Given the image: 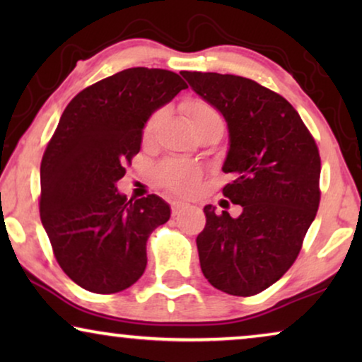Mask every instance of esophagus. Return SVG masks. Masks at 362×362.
Masks as SVG:
<instances>
[{"instance_id": "obj_1", "label": "esophagus", "mask_w": 362, "mask_h": 362, "mask_svg": "<svg viewBox=\"0 0 362 362\" xmlns=\"http://www.w3.org/2000/svg\"><path fill=\"white\" fill-rule=\"evenodd\" d=\"M185 207H187V204L186 202H181V201H173L171 202V211H173V214H177V212H181L182 209H185Z\"/></svg>"}]
</instances>
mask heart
I'll use <instances>...</instances> for the list:
<instances>
[{"mask_svg": "<svg viewBox=\"0 0 362 362\" xmlns=\"http://www.w3.org/2000/svg\"><path fill=\"white\" fill-rule=\"evenodd\" d=\"M182 113L187 118L192 132L199 130H224V122H222L221 113L211 105L209 102L201 100V98H191L181 105ZM160 113L155 112L148 117L143 125V138L148 140L155 132ZM158 180L168 189L176 192V194H189L194 189L197 181L201 180V170L196 165L187 161L168 160L161 163L156 170Z\"/></svg>", "mask_w": 362, "mask_h": 362, "instance_id": "obj_1", "label": "heart"}]
</instances>
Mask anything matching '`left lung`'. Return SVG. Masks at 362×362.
I'll list each match as a JSON object with an SVG mask.
<instances>
[{"label": "left lung", "mask_w": 362, "mask_h": 362, "mask_svg": "<svg viewBox=\"0 0 362 362\" xmlns=\"http://www.w3.org/2000/svg\"><path fill=\"white\" fill-rule=\"evenodd\" d=\"M192 90L226 118L229 151L222 171L234 181L222 194L242 206L239 217L204 207L197 235L201 270L214 288L260 293L293 265L320 206L318 146L298 112L250 78L181 72Z\"/></svg>", "instance_id": "1"}]
</instances>
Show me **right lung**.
I'll return each mask as SVG.
<instances>
[{
    "label": "right lung",
    "mask_w": 362,
    "mask_h": 362,
    "mask_svg": "<svg viewBox=\"0 0 362 362\" xmlns=\"http://www.w3.org/2000/svg\"><path fill=\"white\" fill-rule=\"evenodd\" d=\"M187 88L165 69L132 67L83 88L64 110L41 161L39 212L66 275L118 293L146 269V240L170 219L160 196L127 199L117 181L140 151L143 125Z\"/></svg>",
    "instance_id": "1"
}]
</instances>
